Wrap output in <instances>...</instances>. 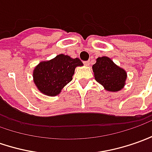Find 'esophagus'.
<instances>
[{
  "mask_svg": "<svg viewBox=\"0 0 152 152\" xmlns=\"http://www.w3.org/2000/svg\"><path fill=\"white\" fill-rule=\"evenodd\" d=\"M85 65H86V66H90V64H91V61H85Z\"/></svg>",
  "mask_w": 152,
  "mask_h": 152,
  "instance_id": "obj_1",
  "label": "esophagus"
}]
</instances>
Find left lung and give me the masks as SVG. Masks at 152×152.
Returning a JSON list of instances; mask_svg holds the SVG:
<instances>
[{
  "label": "left lung",
  "mask_w": 152,
  "mask_h": 152,
  "mask_svg": "<svg viewBox=\"0 0 152 152\" xmlns=\"http://www.w3.org/2000/svg\"><path fill=\"white\" fill-rule=\"evenodd\" d=\"M96 80L109 91H118L122 89L126 79V73L117 66L111 59L102 56L96 59L93 66Z\"/></svg>",
  "instance_id": "obj_1"
}]
</instances>
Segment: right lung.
Returning <instances> with one entry per match:
<instances>
[{"label":"right lung","mask_w":152,"mask_h":152,"mask_svg":"<svg viewBox=\"0 0 152 152\" xmlns=\"http://www.w3.org/2000/svg\"><path fill=\"white\" fill-rule=\"evenodd\" d=\"M79 66H82L80 59L58 55L50 61L41 62L35 68L34 82L43 94L50 96H56L72 80L75 68Z\"/></svg>","instance_id":"right-lung-1"}]
</instances>
